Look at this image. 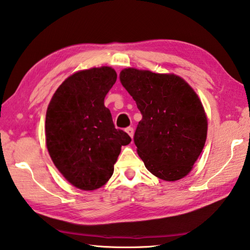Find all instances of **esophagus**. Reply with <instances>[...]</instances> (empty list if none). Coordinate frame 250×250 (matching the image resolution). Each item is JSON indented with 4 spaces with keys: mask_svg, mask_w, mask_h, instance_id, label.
Wrapping results in <instances>:
<instances>
[{
    "mask_svg": "<svg viewBox=\"0 0 250 250\" xmlns=\"http://www.w3.org/2000/svg\"><path fill=\"white\" fill-rule=\"evenodd\" d=\"M125 132L130 135V138H131V139L133 138V135H134V130H133V128H132V126H129V128H126V129H125Z\"/></svg>",
    "mask_w": 250,
    "mask_h": 250,
    "instance_id": "esophagus-1",
    "label": "esophagus"
}]
</instances>
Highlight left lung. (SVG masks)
<instances>
[{"label":"left lung","instance_id":"1","mask_svg":"<svg viewBox=\"0 0 250 250\" xmlns=\"http://www.w3.org/2000/svg\"><path fill=\"white\" fill-rule=\"evenodd\" d=\"M120 81L142 114L134 143L145 167L165 181L184 178L207 138V117L197 94L175 75L126 68Z\"/></svg>","mask_w":250,"mask_h":250}]
</instances>
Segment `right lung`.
Here are the masks:
<instances>
[{"instance_id": "obj_1", "label": "right lung", "mask_w": 250, "mask_h": 250, "mask_svg": "<svg viewBox=\"0 0 250 250\" xmlns=\"http://www.w3.org/2000/svg\"><path fill=\"white\" fill-rule=\"evenodd\" d=\"M117 73L110 67L81 70L63 81L54 93L45 118V140L54 165L73 187L93 190L114 173L121 146L131 138L116 129L107 93Z\"/></svg>"}]
</instances>
